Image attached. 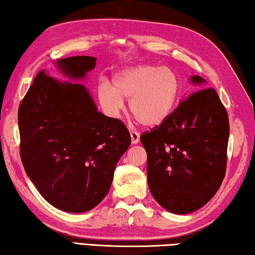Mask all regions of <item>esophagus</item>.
<instances>
[{"label": "esophagus", "mask_w": 255, "mask_h": 255, "mask_svg": "<svg viewBox=\"0 0 255 255\" xmlns=\"http://www.w3.org/2000/svg\"><path fill=\"white\" fill-rule=\"evenodd\" d=\"M130 137H131V143L132 145H136V143L139 142L140 139V135L136 131H131L130 132Z\"/></svg>", "instance_id": "obj_1"}]
</instances>
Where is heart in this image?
Here are the masks:
<instances>
[{"label":"heart","instance_id":"obj_1","mask_svg":"<svg viewBox=\"0 0 255 255\" xmlns=\"http://www.w3.org/2000/svg\"><path fill=\"white\" fill-rule=\"evenodd\" d=\"M100 83L97 99L103 112L117 119L124 109V99H129V110L148 128L163 125L178 105L182 82L172 69L156 64L124 69L112 80Z\"/></svg>","mask_w":255,"mask_h":255}]
</instances>
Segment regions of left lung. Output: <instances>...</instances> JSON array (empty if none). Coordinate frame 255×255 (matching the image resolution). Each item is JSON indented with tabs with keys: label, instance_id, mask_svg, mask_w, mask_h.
Returning a JSON list of instances; mask_svg holds the SVG:
<instances>
[{
	"label": "left lung",
	"instance_id": "1",
	"mask_svg": "<svg viewBox=\"0 0 255 255\" xmlns=\"http://www.w3.org/2000/svg\"><path fill=\"white\" fill-rule=\"evenodd\" d=\"M189 81L206 83L200 76ZM200 89L180 101L167 122L140 136L151 195L174 214L204 206L225 176L229 116L213 88Z\"/></svg>",
	"mask_w": 255,
	"mask_h": 255
}]
</instances>
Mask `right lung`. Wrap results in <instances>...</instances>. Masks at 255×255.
<instances>
[{
  "instance_id": "obj_1",
  "label": "right lung",
  "mask_w": 255,
  "mask_h": 255,
  "mask_svg": "<svg viewBox=\"0 0 255 255\" xmlns=\"http://www.w3.org/2000/svg\"><path fill=\"white\" fill-rule=\"evenodd\" d=\"M96 60L77 55L54 64L64 77L81 81ZM18 129L26 175L45 201L70 213L88 212L104 200L131 142L119 119L98 112L86 86L59 81L45 70L18 107Z\"/></svg>"
}]
</instances>
